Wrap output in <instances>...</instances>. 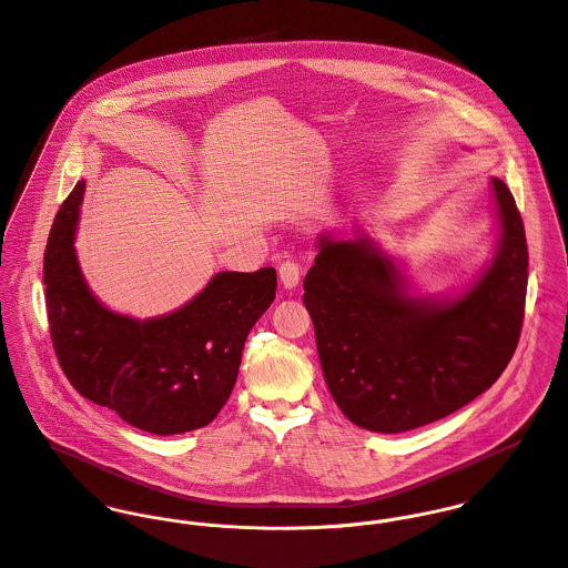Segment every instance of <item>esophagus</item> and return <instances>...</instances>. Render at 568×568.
<instances>
[{"label":"esophagus","instance_id":"obj_1","mask_svg":"<svg viewBox=\"0 0 568 568\" xmlns=\"http://www.w3.org/2000/svg\"><path fill=\"white\" fill-rule=\"evenodd\" d=\"M302 280V266L295 260H286L280 264V282L284 288H295Z\"/></svg>","mask_w":568,"mask_h":568}]
</instances>
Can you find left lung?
I'll list each match as a JSON object with an SVG mask.
<instances>
[{
    "label": "left lung",
    "instance_id": "left-lung-1",
    "mask_svg": "<svg viewBox=\"0 0 568 568\" xmlns=\"http://www.w3.org/2000/svg\"><path fill=\"white\" fill-rule=\"evenodd\" d=\"M500 241L479 282L453 302L410 297L367 241L320 239L304 280L325 385L343 415L403 433L473 403L511 361L527 297V239L509 187L491 179Z\"/></svg>",
    "mask_w": 568,
    "mask_h": 568
}]
</instances>
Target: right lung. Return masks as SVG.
<instances>
[{"label": "right lung", "instance_id": "obj_1", "mask_svg": "<svg viewBox=\"0 0 568 568\" xmlns=\"http://www.w3.org/2000/svg\"><path fill=\"white\" fill-rule=\"evenodd\" d=\"M84 181L63 201L43 257L50 336L72 387L155 435L207 426L230 400L248 329L275 300V268L219 273L192 302L138 322L104 308L74 251Z\"/></svg>", "mask_w": 568, "mask_h": 568}]
</instances>
